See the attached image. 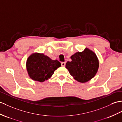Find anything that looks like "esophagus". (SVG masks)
Here are the masks:
<instances>
[{
	"mask_svg": "<svg viewBox=\"0 0 122 122\" xmlns=\"http://www.w3.org/2000/svg\"><path fill=\"white\" fill-rule=\"evenodd\" d=\"M61 66L65 67V65H66V63H65V62H61Z\"/></svg>",
	"mask_w": 122,
	"mask_h": 122,
	"instance_id": "esophagus-1",
	"label": "esophagus"
}]
</instances>
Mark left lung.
<instances>
[{
  "label": "left lung",
  "instance_id": "8db88e82",
  "mask_svg": "<svg viewBox=\"0 0 122 122\" xmlns=\"http://www.w3.org/2000/svg\"><path fill=\"white\" fill-rule=\"evenodd\" d=\"M66 68L76 81L85 83L95 76L99 68V60L95 53L88 48L78 52L70 57Z\"/></svg>",
  "mask_w": 122,
  "mask_h": 122
}]
</instances>
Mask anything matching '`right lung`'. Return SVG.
Returning <instances> with one entry per match:
<instances>
[{"mask_svg": "<svg viewBox=\"0 0 122 122\" xmlns=\"http://www.w3.org/2000/svg\"><path fill=\"white\" fill-rule=\"evenodd\" d=\"M57 60H52L43 53H33L26 61V67L28 75L35 81L43 82L51 78L54 71L61 67Z\"/></svg>", "mask_w": 122, "mask_h": 122, "instance_id": "1", "label": "right lung"}]
</instances>
